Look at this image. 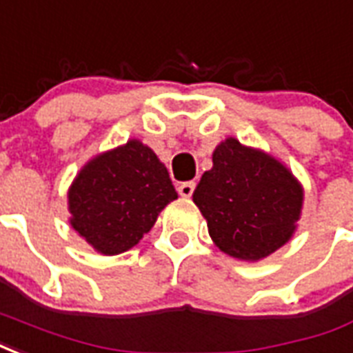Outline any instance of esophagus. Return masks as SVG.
Returning <instances> with one entry per match:
<instances>
[{
    "label": "esophagus",
    "mask_w": 353,
    "mask_h": 353,
    "mask_svg": "<svg viewBox=\"0 0 353 353\" xmlns=\"http://www.w3.org/2000/svg\"><path fill=\"white\" fill-rule=\"evenodd\" d=\"M192 190H194V183H192V181H185V183H181L177 187V192L183 198H189L190 194H192Z\"/></svg>",
    "instance_id": "esophagus-1"
}]
</instances>
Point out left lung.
<instances>
[{"label":"left lung","instance_id":"obj_1","mask_svg":"<svg viewBox=\"0 0 353 353\" xmlns=\"http://www.w3.org/2000/svg\"><path fill=\"white\" fill-rule=\"evenodd\" d=\"M192 192L211 239L224 254L258 262L292 239L305 190L292 170L258 148L228 137Z\"/></svg>","mask_w":353,"mask_h":353}]
</instances>
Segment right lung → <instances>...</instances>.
<instances>
[{
    "mask_svg": "<svg viewBox=\"0 0 353 353\" xmlns=\"http://www.w3.org/2000/svg\"><path fill=\"white\" fill-rule=\"evenodd\" d=\"M177 192L150 145L130 138L83 164L67 190L69 223L104 256L140 243Z\"/></svg>",
    "mask_w": 353,
    "mask_h": 353,
    "instance_id": "right-lung-1",
    "label": "right lung"
}]
</instances>
